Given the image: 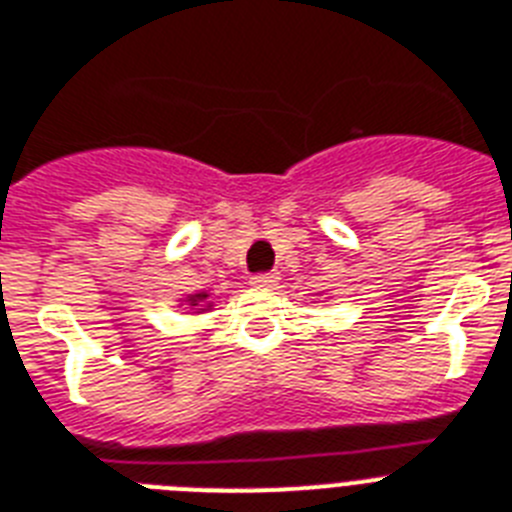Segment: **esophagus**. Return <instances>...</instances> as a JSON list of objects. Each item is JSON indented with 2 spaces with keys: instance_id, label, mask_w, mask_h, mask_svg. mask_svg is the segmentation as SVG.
<instances>
[{
  "instance_id": "obj_1",
  "label": "esophagus",
  "mask_w": 512,
  "mask_h": 512,
  "mask_svg": "<svg viewBox=\"0 0 512 512\" xmlns=\"http://www.w3.org/2000/svg\"><path fill=\"white\" fill-rule=\"evenodd\" d=\"M249 284L260 286V289H270V286L278 284V273H257V276H252Z\"/></svg>"
}]
</instances>
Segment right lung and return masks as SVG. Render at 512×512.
Segmentation results:
<instances>
[{"label": "right lung", "mask_w": 512, "mask_h": 512, "mask_svg": "<svg viewBox=\"0 0 512 512\" xmlns=\"http://www.w3.org/2000/svg\"><path fill=\"white\" fill-rule=\"evenodd\" d=\"M207 297H210V294L199 292V294H191V297H186V302H189V307H194V310H205V307H210V305H202V302H207Z\"/></svg>", "instance_id": "1"}]
</instances>
